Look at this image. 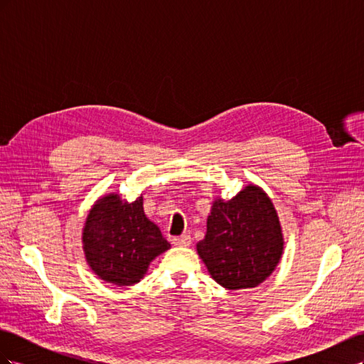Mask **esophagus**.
I'll list each match as a JSON object with an SVG mask.
<instances>
[{
  "instance_id": "34e87169",
  "label": "esophagus",
  "mask_w": 364,
  "mask_h": 364,
  "mask_svg": "<svg viewBox=\"0 0 364 364\" xmlns=\"http://www.w3.org/2000/svg\"><path fill=\"white\" fill-rule=\"evenodd\" d=\"M173 245L179 247H188L191 245V237L190 235H181L173 238Z\"/></svg>"
}]
</instances>
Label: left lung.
Returning a JSON list of instances; mask_svg holds the SVG:
<instances>
[{
	"instance_id": "left-lung-1",
	"label": "left lung",
	"mask_w": 364,
	"mask_h": 364,
	"mask_svg": "<svg viewBox=\"0 0 364 364\" xmlns=\"http://www.w3.org/2000/svg\"><path fill=\"white\" fill-rule=\"evenodd\" d=\"M197 253L213 279L228 290L253 289L277 269L282 228L270 197L249 183L230 200L217 197Z\"/></svg>"
}]
</instances>
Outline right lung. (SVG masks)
Returning <instances> with one entry per match:
<instances>
[{"instance_id": "1", "label": "right lung", "mask_w": 364, "mask_h": 364, "mask_svg": "<svg viewBox=\"0 0 364 364\" xmlns=\"http://www.w3.org/2000/svg\"><path fill=\"white\" fill-rule=\"evenodd\" d=\"M142 196L134 202L115 193L103 196L91 208L82 232L87 266L105 282L134 285L150 262L170 249L161 229L147 218Z\"/></svg>"}]
</instances>
